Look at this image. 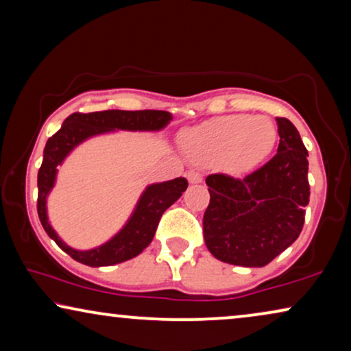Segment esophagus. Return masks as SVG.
<instances>
[{
    "label": "esophagus",
    "mask_w": 351,
    "mask_h": 351,
    "mask_svg": "<svg viewBox=\"0 0 351 351\" xmlns=\"http://www.w3.org/2000/svg\"><path fill=\"white\" fill-rule=\"evenodd\" d=\"M186 178H187V181L192 182V184H195V182H202V180H204V176H202L200 171H195V170L187 171Z\"/></svg>",
    "instance_id": "34e87169"
}]
</instances>
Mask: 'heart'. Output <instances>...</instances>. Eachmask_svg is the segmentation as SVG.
<instances>
[{
	"label": "heart",
	"instance_id": "obj_1",
	"mask_svg": "<svg viewBox=\"0 0 351 351\" xmlns=\"http://www.w3.org/2000/svg\"><path fill=\"white\" fill-rule=\"evenodd\" d=\"M276 128L264 116H221L184 133L182 145L192 160L213 164L224 160L232 171L261 164L274 149Z\"/></svg>",
	"mask_w": 351,
	"mask_h": 351
}]
</instances>
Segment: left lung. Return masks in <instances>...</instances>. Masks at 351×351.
Masks as SVG:
<instances>
[{
    "label": "left lung",
    "instance_id": "8db88e82",
    "mask_svg": "<svg viewBox=\"0 0 351 351\" xmlns=\"http://www.w3.org/2000/svg\"><path fill=\"white\" fill-rule=\"evenodd\" d=\"M280 145L267 164L245 178L206 176V248L216 259L264 267L300 235L308 205V152L298 128L276 117Z\"/></svg>",
    "mask_w": 351,
    "mask_h": 351
}]
</instances>
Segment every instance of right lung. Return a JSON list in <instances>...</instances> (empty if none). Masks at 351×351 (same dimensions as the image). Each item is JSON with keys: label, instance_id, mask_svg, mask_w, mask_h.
Wrapping results in <instances>:
<instances>
[{"label": "right lung", "instance_id": "right-lung-1", "mask_svg": "<svg viewBox=\"0 0 351 351\" xmlns=\"http://www.w3.org/2000/svg\"><path fill=\"white\" fill-rule=\"evenodd\" d=\"M171 121L169 111L141 110L122 111L108 110L98 112H73L68 116L60 130L52 135L44 147L41 169L38 171V215L39 221L47 232V235L77 263L101 267V265H114L135 258L154 239L156 229L164 211L180 199L187 189V180H175L151 184L143 192L132 218L128 219L124 229L112 237L105 245L88 251L73 250L58 239L56 230L47 221L46 197L56 182L57 167L70 154L73 147L88 136L106 133L111 130H160Z\"/></svg>", "mask_w": 351, "mask_h": 351}]
</instances>
